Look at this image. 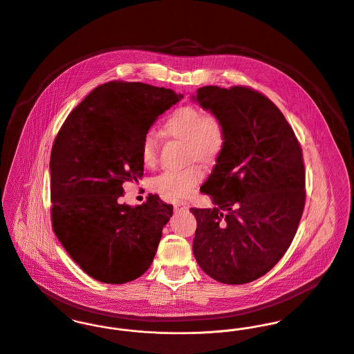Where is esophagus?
I'll list each match as a JSON object with an SVG mask.
<instances>
[{"label": "esophagus", "instance_id": "1", "mask_svg": "<svg viewBox=\"0 0 354 354\" xmlns=\"http://www.w3.org/2000/svg\"><path fill=\"white\" fill-rule=\"evenodd\" d=\"M189 209V205L186 203V202H176L175 203V210H178V212H183V210H187Z\"/></svg>", "mask_w": 354, "mask_h": 354}]
</instances>
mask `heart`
Returning <instances> with one entry per match:
<instances>
[{
    "label": "heart",
    "instance_id": "b5f03b06",
    "mask_svg": "<svg viewBox=\"0 0 354 354\" xmlns=\"http://www.w3.org/2000/svg\"><path fill=\"white\" fill-rule=\"evenodd\" d=\"M162 129L172 138L186 141L187 158L205 165L214 164L225 149L227 130L218 115L203 111L196 106H182L174 110L164 120ZM141 158L145 165L158 162V134L148 130L141 141ZM202 169L196 165L185 169H168L156 176L151 186L165 198L187 196L202 179Z\"/></svg>",
    "mask_w": 354,
    "mask_h": 354
}]
</instances>
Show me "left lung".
<instances>
[{
    "instance_id": "1",
    "label": "left lung",
    "mask_w": 354,
    "mask_h": 354,
    "mask_svg": "<svg viewBox=\"0 0 354 354\" xmlns=\"http://www.w3.org/2000/svg\"><path fill=\"white\" fill-rule=\"evenodd\" d=\"M193 99L214 113L227 145L201 192L213 209H196L193 252L201 269L231 285L272 270L296 235L306 203L303 151L293 129L261 92L202 86Z\"/></svg>"
}]
</instances>
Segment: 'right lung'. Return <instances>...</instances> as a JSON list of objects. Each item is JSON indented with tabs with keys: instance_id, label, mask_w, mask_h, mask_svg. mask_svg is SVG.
Instances as JSON below:
<instances>
[{
	"instance_id": "add662e5",
	"label": "right lung",
	"mask_w": 354,
	"mask_h": 354,
	"mask_svg": "<svg viewBox=\"0 0 354 354\" xmlns=\"http://www.w3.org/2000/svg\"><path fill=\"white\" fill-rule=\"evenodd\" d=\"M183 95L142 82L95 88L61 126L50 156L54 234L80 268L106 283H124L153 262L172 205L149 196L122 203L123 183L144 174L141 141Z\"/></svg>"
}]
</instances>
